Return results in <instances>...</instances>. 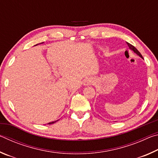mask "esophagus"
Wrapping results in <instances>:
<instances>
[{
	"label": "esophagus",
	"instance_id": "34e87169",
	"mask_svg": "<svg viewBox=\"0 0 158 158\" xmlns=\"http://www.w3.org/2000/svg\"><path fill=\"white\" fill-rule=\"evenodd\" d=\"M94 83V79L93 78H87L84 80V85H91Z\"/></svg>",
	"mask_w": 158,
	"mask_h": 158
}]
</instances>
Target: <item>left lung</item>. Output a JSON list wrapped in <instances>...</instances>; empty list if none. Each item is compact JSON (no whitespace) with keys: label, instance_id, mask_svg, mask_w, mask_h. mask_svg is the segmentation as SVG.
Returning a JSON list of instances; mask_svg holds the SVG:
<instances>
[{"label":"left lung","instance_id":"obj_1","mask_svg":"<svg viewBox=\"0 0 158 158\" xmlns=\"http://www.w3.org/2000/svg\"><path fill=\"white\" fill-rule=\"evenodd\" d=\"M127 45H128V47H129V49H130V50H132L134 52H135L136 54H137L139 56H140L141 58H143V57H142V56H141V54L140 53V52H139V51L136 49V48L134 47V46H132V44H130V43H128V42H127Z\"/></svg>","mask_w":158,"mask_h":158}]
</instances>
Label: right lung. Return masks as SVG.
Masks as SVG:
<instances>
[{
  "instance_id": "add662e5",
  "label": "right lung",
  "mask_w": 158,
  "mask_h": 158,
  "mask_svg": "<svg viewBox=\"0 0 158 158\" xmlns=\"http://www.w3.org/2000/svg\"><path fill=\"white\" fill-rule=\"evenodd\" d=\"M42 43H43V42H42ZM37 44H35V46H36V45H37ZM58 121V120H57V121H52V122H50V123H49L48 124H53V123H56V122H57Z\"/></svg>"
}]
</instances>
